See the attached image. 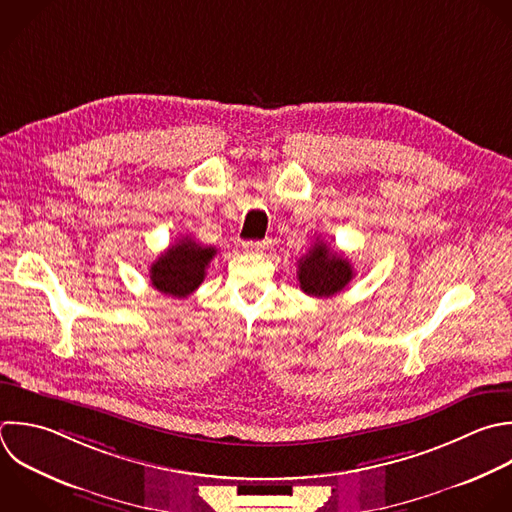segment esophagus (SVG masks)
Instances as JSON below:
<instances>
[{"label":"esophagus","mask_w":512,"mask_h":512,"mask_svg":"<svg viewBox=\"0 0 512 512\" xmlns=\"http://www.w3.org/2000/svg\"><path fill=\"white\" fill-rule=\"evenodd\" d=\"M266 248H268V242H254V240L244 242V250H246V252H262V250H266Z\"/></svg>","instance_id":"1"}]
</instances>
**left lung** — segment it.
I'll return each instance as SVG.
<instances>
[{"instance_id": "obj_1", "label": "left lung", "mask_w": 512, "mask_h": 512, "mask_svg": "<svg viewBox=\"0 0 512 512\" xmlns=\"http://www.w3.org/2000/svg\"><path fill=\"white\" fill-rule=\"evenodd\" d=\"M354 278L352 264L342 254L330 250L322 240L298 260L300 288L314 298H330L342 292Z\"/></svg>"}]
</instances>
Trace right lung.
<instances>
[{
	"mask_svg": "<svg viewBox=\"0 0 512 512\" xmlns=\"http://www.w3.org/2000/svg\"><path fill=\"white\" fill-rule=\"evenodd\" d=\"M216 252L214 246H202L192 236H184L150 266V282L162 294L188 298L204 282Z\"/></svg>",
	"mask_w": 512,
	"mask_h": 512,
	"instance_id": "right-lung-1",
	"label": "right lung"
}]
</instances>
